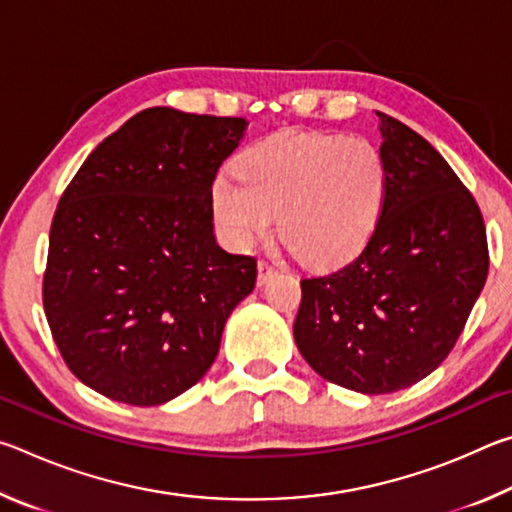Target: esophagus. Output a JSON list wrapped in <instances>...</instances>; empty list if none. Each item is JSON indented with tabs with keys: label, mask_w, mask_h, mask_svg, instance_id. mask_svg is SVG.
<instances>
[{
	"label": "esophagus",
	"mask_w": 512,
	"mask_h": 512,
	"mask_svg": "<svg viewBox=\"0 0 512 512\" xmlns=\"http://www.w3.org/2000/svg\"><path fill=\"white\" fill-rule=\"evenodd\" d=\"M275 273H277V264L266 262V259H259V264H257V284H266Z\"/></svg>",
	"instance_id": "1"
}]
</instances>
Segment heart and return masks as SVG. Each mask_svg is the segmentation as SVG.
I'll use <instances>...</instances> for the list:
<instances>
[{"label":"heart","mask_w":512,"mask_h":512,"mask_svg":"<svg viewBox=\"0 0 512 512\" xmlns=\"http://www.w3.org/2000/svg\"><path fill=\"white\" fill-rule=\"evenodd\" d=\"M239 180L216 178L212 210L225 241L246 250L273 228L300 259L341 264L370 239L384 210L388 167L366 137L287 133L241 153Z\"/></svg>","instance_id":"1"}]
</instances>
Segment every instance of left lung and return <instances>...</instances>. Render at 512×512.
<instances>
[{"label":"left lung","instance_id":"obj_1","mask_svg":"<svg viewBox=\"0 0 512 512\" xmlns=\"http://www.w3.org/2000/svg\"><path fill=\"white\" fill-rule=\"evenodd\" d=\"M384 210L361 253L305 277L293 336L320 377L381 395L436 370L488 277L479 205L422 135L377 112Z\"/></svg>","mask_w":512,"mask_h":512}]
</instances>
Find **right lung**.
I'll list each match as a JSON object with an SVG mask.
<instances>
[{
    "label": "right lung",
    "instance_id": "obj_1",
    "mask_svg": "<svg viewBox=\"0 0 512 512\" xmlns=\"http://www.w3.org/2000/svg\"><path fill=\"white\" fill-rule=\"evenodd\" d=\"M246 126L142 110L60 196L42 305L67 368L92 391L158 406L210 370L257 277V259L225 253L212 225L216 171Z\"/></svg>",
    "mask_w": 512,
    "mask_h": 512
}]
</instances>
